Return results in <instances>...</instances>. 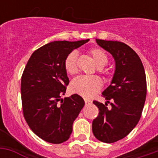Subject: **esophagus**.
<instances>
[{
    "instance_id": "obj_1",
    "label": "esophagus",
    "mask_w": 158,
    "mask_h": 158,
    "mask_svg": "<svg viewBox=\"0 0 158 158\" xmlns=\"http://www.w3.org/2000/svg\"><path fill=\"white\" fill-rule=\"evenodd\" d=\"M84 102H85V103H86V104H90V103H92V101H91V100H89V99L84 98Z\"/></svg>"
}]
</instances>
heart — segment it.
<instances>
[{
    "instance_id": "1",
    "label": "heart",
    "mask_w": 158,
    "mask_h": 158,
    "mask_svg": "<svg viewBox=\"0 0 158 158\" xmlns=\"http://www.w3.org/2000/svg\"><path fill=\"white\" fill-rule=\"evenodd\" d=\"M95 64L99 69L104 67L108 62V56L106 53L100 48H92L89 51ZM78 53L76 51H73L67 56L64 60V68L67 73L74 74L78 70L77 66ZM71 90L73 93L79 94L85 98L93 96L102 88V82L99 78L95 76L80 75L76 77L71 83Z\"/></svg>"
}]
</instances>
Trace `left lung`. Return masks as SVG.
Wrapping results in <instances>:
<instances>
[{"mask_svg":"<svg viewBox=\"0 0 158 158\" xmlns=\"http://www.w3.org/2000/svg\"><path fill=\"white\" fill-rule=\"evenodd\" d=\"M96 42L112 55L115 69L110 84L102 92L106 102L94 101L99 113L92 129L98 139L111 143L127 136L139 122L147 94L146 75L139 56L125 43L101 39Z\"/></svg>","mask_w":158,"mask_h":158,"instance_id":"left-lung-1","label":"left lung"}]
</instances>
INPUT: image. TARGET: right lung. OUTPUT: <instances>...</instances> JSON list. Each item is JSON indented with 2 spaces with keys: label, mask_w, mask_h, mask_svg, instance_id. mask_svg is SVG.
<instances>
[{
  "label": "right lung",
  "mask_w": 158,
  "mask_h": 158,
  "mask_svg": "<svg viewBox=\"0 0 158 158\" xmlns=\"http://www.w3.org/2000/svg\"><path fill=\"white\" fill-rule=\"evenodd\" d=\"M89 41L48 43L32 54L24 68L21 78L23 116L32 131L47 142L66 141L74 120L84 107V99L78 94L64 99L61 95H64L69 83L64 60Z\"/></svg>",
  "instance_id": "right-lung-1"
}]
</instances>
